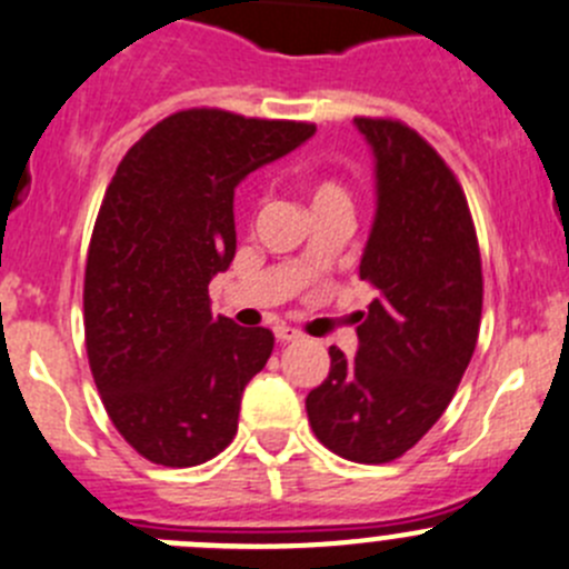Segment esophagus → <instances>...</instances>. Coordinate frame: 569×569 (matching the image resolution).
Masks as SVG:
<instances>
[{
  "label": "esophagus",
  "instance_id": "esophagus-1",
  "mask_svg": "<svg viewBox=\"0 0 569 569\" xmlns=\"http://www.w3.org/2000/svg\"><path fill=\"white\" fill-rule=\"evenodd\" d=\"M273 335H276V340H281V343H290V340H299V338H301L299 329L284 327V323H276V327H273Z\"/></svg>",
  "mask_w": 569,
  "mask_h": 569
}]
</instances>
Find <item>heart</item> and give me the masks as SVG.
I'll use <instances>...</instances> for the list:
<instances>
[{"label": "heart", "mask_w": 569, "mask_h": 569, "mask_svg": "<svg viewBox=\"0 0 569 569\" xmlns=\"http://www.w3.org/2000/svg\"><path fill=\"white\" fill-rule=\"evenodd\" d=\"M305 192H307V200H310L312 212L323 207H351L349 192H346L343 183L335 181V178H327V176L310 178Z\"/></svg>", "instance_id": "obj_1"}]
</instances>
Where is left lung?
Wrapping results in <instances>:
<instances>
[{"mask_svg":"<svg viewBox=\"0 0 569 569\" xmlns=\"http://www.w3.org/2000/svg\"><path fill=\"white\" fill-rule=\"evenodd\" d=\"M355 126L375 150L377 214L360 259L375 301L357 355L329 349L307 416L335 456L388 463L441 419L472 360L483 270L467 194L441 156L399 119Z\"/></svg>","mask_w":569,"mask_h":569,"instance_id":"8db88e82","label":"left lung"}]
</instances>
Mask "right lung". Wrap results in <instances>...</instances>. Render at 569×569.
I'll use <instances>...</instances> for the list:
<instances>
[{
  "instance_id": "1",
  "label": "right lung",
  "mask_w": 569,
  "mask_h": 569,
  "mask_svg": "<svg viewBox=\"0 0 569 569\" xmlns=\"http://www.w3.org/2000/svg\"><path fill=\"white\" fill-rule=\"evenodd\" d=\"M316 133L310 122L189 108L119 161L89 242L86 351L119 436L161 467H198L237 436L273 332L212 316L237 251L234 189Z\"/></svg>"
}]
</instances>
